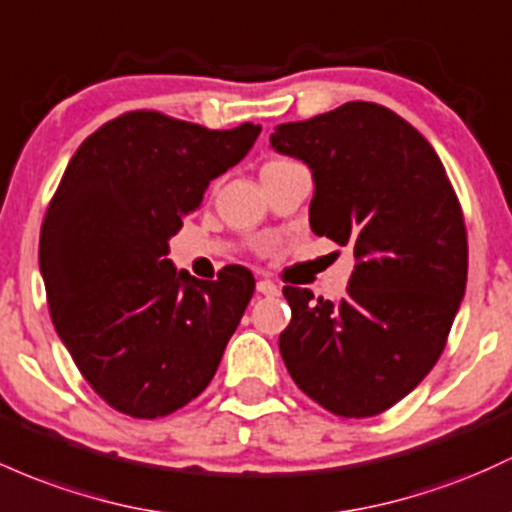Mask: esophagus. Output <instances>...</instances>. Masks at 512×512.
Returning a JSON list of instances; mask_svg holds the SVG:
<instances>
[{"label": "esophagus", "mask_w": 512, "mask_h": 512, "mask_svg": "<svg viewBox=\"0 0 512 512\" xmlns=\"http://www.w3.org/2000/svg\"><path fill=\"white\" fill-rule=\"evenodd\" d=\"M257 291H260V294H265V296H277L279 286L274 282H269V279H260V282H257Z\"/></svg>", "instance_id": "1"}]
</instances>
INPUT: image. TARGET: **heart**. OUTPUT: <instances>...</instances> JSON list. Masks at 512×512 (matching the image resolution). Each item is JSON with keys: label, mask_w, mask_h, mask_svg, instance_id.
Wrapping results in <instances>:
<instances>
[{"label": "heart", "mask_w": 512, "mask_h": 512, "mask_svg": "<svg viewBox=\"0 0 512 512\" xmlns=\"http://www.w3.org/2000/svg\"><path fill=\"white\" fill-rule=\"evenodd\" d=\"M284 162H289V160H272V162H267L265 167H274V165H284ZM265 167H262V170H265Z\"/></svg>", "instance_id": "b5f03b06"}]
</instances>
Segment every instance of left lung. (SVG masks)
<instances>
[{
  "mask_svg": "<svg viewBox=\"0 0 512 512\" xmlns=\"http://www.w3.org/2000/svg\"><path fill=\"white\" fill-rule=\"evenodd\" d=\"M269 143L311 167L313 233L350 245L357 260L340 301L284 286L291 323L279 352L325 411L372 418L445 350L469 265L462 206L428 140L372 101L282 123Z\"/></svg>",
  "mask_w": 512,
  "mask_h": 512,
  "instance_id": "obj_1",
  "label": "left lung"
}]
</instances>
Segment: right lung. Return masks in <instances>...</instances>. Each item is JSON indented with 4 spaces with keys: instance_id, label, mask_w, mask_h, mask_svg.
<instances>
[{
    "instance_id": "obj_1",
    "label": "right lung",
    "mask_w": 512,
    "mask_h": 512,
    "mask_svg": "<svg viewBox=\"0 0 512 512\" xmlns=\"http://www.w3.org/2000/svg\"><path fill=\"white\" fill-rule=\"evenodd\" d=\"M260 131L128 111L72 155L43 218L38 265L60 340L116 411L162 418L216 374L255 277L240 265L216 282L177 272L170 238Z\"/></svg>"
}]
</instances>
